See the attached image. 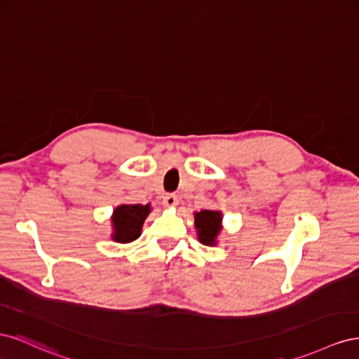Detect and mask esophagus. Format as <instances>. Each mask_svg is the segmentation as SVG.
<instances>
[{"instance_id": "1", "label": "esophagus", "mask_w": 359, "mask_h": 359, "mask_svg": "<svg viewBox=\"0 0 359 359\" xmlns=\"http://www.w3.org/2000/svg\"><path fill=\"white\" fill-rule=\"evenodd\" d=\"M163 205H165L166 208H173V206L178 205V198L175 194H166V196L163 198Z\"/></svg>"}]
</instances>
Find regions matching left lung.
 I'll return each instance as SVG.
<instances>
[{"label":"left lung","mask_w":359,"mask_h":359,"mask_svg":"<svg viewBox=\"0 0 359 359\" xmlns=\"http://www.w3.org/2000/svg\"><path fill=\"white\" fill-rule=\"evenodd\" d=\"M194 227H196V236L203 245H217L219 236L223 229V214L222 211L202 210L194 211Z\"/></svg>","instance_id":"left-lung-1"}]
</instances>
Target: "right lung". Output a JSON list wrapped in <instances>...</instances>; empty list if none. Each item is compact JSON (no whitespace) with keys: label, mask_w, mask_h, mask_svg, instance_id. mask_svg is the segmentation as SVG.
<instances>
[{"label":"right lung","mask_w":359,"mask_h":359,"mask_svg":"<svg viewBox=\"0 0 359 359\" xmlns=\"http://www.w3.org/2000/svg\"><path fill=\"white\" fill-rule=\"evenodd\" d=\"M151 212V205H118L111 215L112 233L111 238L115 243L127 244L140 236L142 226Z\"/></svg>","instance_id":"add662e5"}]
</instances>
